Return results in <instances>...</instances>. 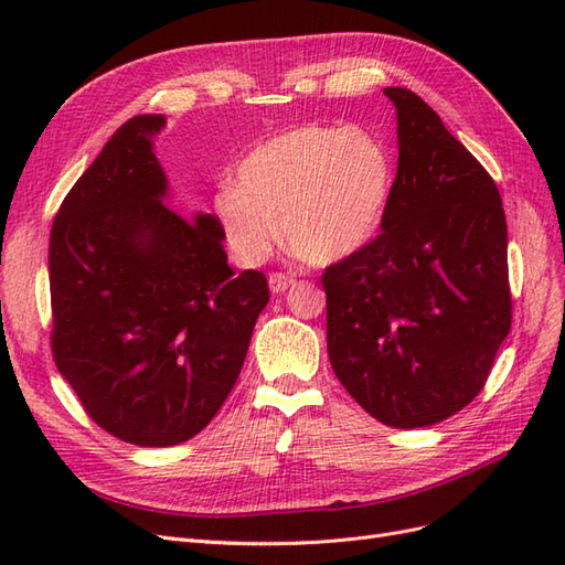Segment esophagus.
<instances>
[{"instance_id":"obj_1","label":"esophagus","mask_w":565,"mask_h":565,"mask_svg":"<svg viewBox=\"0 0 565 565\" xmlns=\"http://www.w3.org/2000/svg\"><path fill=\"white\" fill-rule=\"evenodd\" d=\"M292 285H295V278L287 276V273H270V276H268V287H270L273 295H280Z\"/></svg>"}]
</instances>
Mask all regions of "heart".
<instances>
[{
	"instance_id": "obj_1",
	"label": "heart",
	"mask_w": 565,
	"mask_h": 565,
	"mask_svg": "<svg viewBox=\"0 0 565 565\" xmlns=\"http://www.w3.org/2000/svg\"><path fill=\"white\" fill-rule=\"evenodd\" d=\"M388 146L365 127L301 125L254 146L221 188V237L245 264L264 262L278 241L303 262L334 264L380 231L393 193Z\"/></svg>"
}]
</instances>
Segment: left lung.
<instances>
[{
  "label": "left lung",
  "mask_w": 565,
  "mask_h": 565,
  "mask_svg": "<svg viewBox=\"0 0 565 565\" xmlns=\"http://www.w3.org/2000/svg\"><path fill=\"white\" fill-rule=\"evenodd\" d=\"M398 172L382 233L322 273L337 380L393 429L448 419L511 330L507 218L492 177L409 89L388 87Z\"/></svg>",
  "instance_id": "obj_1"
}]
</instances>
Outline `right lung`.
Masks as SVG:
<instances>
[{"label":"right lung","mask_w":565,"mask_h":565,"mask_svg":"<svg viewBox=\"0 0 565 565\" xmlns=\"http://www.w3.org/2000/svg\"><path fill=\"white\" fill-rule=\"evenodd\" d=\"M164 115L119 127L51 226V353L100 429L169 448L212 422L268 303L259 270L233 276L218 221L162 204L152 150Z\"/></svg>","instance_id":"obj_1"}]
</instances>
